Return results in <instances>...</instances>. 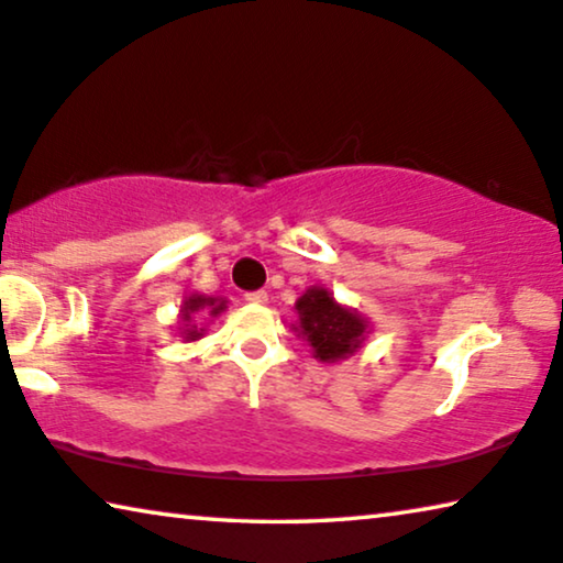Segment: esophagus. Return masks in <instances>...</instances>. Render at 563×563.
I'll list each match as a JSON object with an SVG mask.
<instances>
[{"label":"esophagus","mask_w":563,"mask_h":563,"mask_svg":"<svg viewBox=\"0 0 563 563\" xmlns=\"http://www.w3.org/2000/svg\"><path fill=\"white\" fill-rule=\"evenodd\" d=\"M245 300H247V303L263 306V303H267V292L265 290H250V292H245Z\"/></svg>","instance_id":"1"}]
</instances>
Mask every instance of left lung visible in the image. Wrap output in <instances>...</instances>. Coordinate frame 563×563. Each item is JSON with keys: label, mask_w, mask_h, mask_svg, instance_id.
<instances>
[{"label": "left lung", "mask_w": 563, "mask_h": 563, "mask_svg": "<svg viewBox=\"0 0 563 563\" xmlns=\"http://www.w3.org/2000/svg\"><path fill=\"white\" fill-rule=\"evenodd\" d=\"M300 313V333L313 346L316 358L339 362L362 346L366 321L354 310L335 303L329 290L310 288L296 303Z\"/></svg>", "instance_id": "obj_1"}]
</instances>
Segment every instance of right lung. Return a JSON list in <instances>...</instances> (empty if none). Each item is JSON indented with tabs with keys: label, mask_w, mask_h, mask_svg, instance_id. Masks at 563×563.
<instances>
[{
	"label": "right lung",
	"mask_w": 563,
	"mask_h": 563,
	"mask_svg": "<svg viewBox=\"0 0 563 563\" xmlns=\"http://www.w3.org/2000/svg\"><path fill=\"white\" fill-rule=\"evenodd\" d=\"M184 323H187V329H184V339L187 341H195L201 335V329L197 325H191V316L201 313V316H217L224 310V300L220 298H205V296H191L184 300Z\"/></svg>",
	"instance_id": "1"
}]
</instances>
